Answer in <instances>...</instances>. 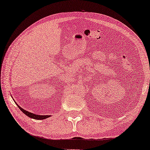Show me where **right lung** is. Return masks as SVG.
<instances>
[{
    "label": "right lung",
    "mask_w": 150,
    "mask_h": 150,
    "mask_svg": "<svg viewBox=\"0 0 150 150\" xmlns=\"http://www.w3.org/2000/svg\"><path fill=\"white\" fill-rule=\"evenodd\" d=\"M14 102H15V101H14ZM16 104H17V106H18V108H20V110H21V111L23 112V113H24L26 116L29 117H30V118L34 119V120H44V119H46V118L50 117V115H36V114L33 113V112H30L27 111V110H24V108H22V107H20V106L18 105V104L16 103Z\"/></svg>",
    "instance_id": "1"
}]
</instances>
